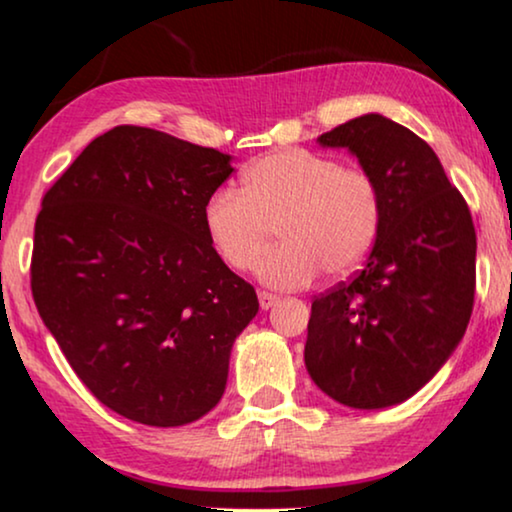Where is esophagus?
<instances>
[{"mask_svg": "<svg viewBox=\"0 0 512 512\" xmlns=\"http://www.w3.org/2000/svg\"><path fill=\"white\" fill-rule=\"evenodd\" d=\"M277 301H280V296L273 294V292H258V304H261L263 311H268V308H273Z\"/></svg>", "mask_w": 512, "mask_h": 512, "instance_id": "34e87169", "label": "esophagus"}]
</instances>
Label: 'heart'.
I'll use <instances>...</instances> for the list:
<instances>
[{
    "label": "heart",
    "mask_w": 512,
    "mask_h": 512,
    "mask_svg": "<svg viewBox=\"0 0 512 512\" xmlns=\"http://www.w3.org/2000/svg\"><path fill=\"white\" fill-rule=\"evenodd\" d=\"M380 189L368 170L308 149L263 156L242 173V192L220 187L204 206V227L216 254L246 273L277 227L282 244L263 258L258 275L282 289L318 277L346 275L368 256L380 230Z\"/></svg>",
    "instance_id": "obj_1"
}]
</instances>
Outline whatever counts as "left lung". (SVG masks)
<instances>
[{
	"instance_id": "obj_1",
	"label": "left lung",
	"mask_w": 512,
	"mask_h": 512,
	"mask_svg": "<svg viewBox=\"0 0 512 512\" xmlns=\"http://www.w3.org/2000/svg\"><path fill=\"white\" fill-rule=\"evenodd\" d=\"M344 147L380 189L368 263L311 306L304 361L330 399L375 410L410 399L463 339L475 304L477 235L463 194L430 144L380 113L339 125Z\"/></svg>"
}]
</instances>
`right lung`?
Returning <instances> with one entry per match:
<instances>
[{
	"instance_id": "1",
	"label": "right lung",
	"mask_w": 512,
	"mask_h": 512,
	"mask_svg": "<svg viewBox=\"0 0 512 512\" xmlns=\"http://www.w3.org/2000/svg\"><path fill=\"white\" fill-rule=\"evenodd\" d=\"M230 156L118 125L44 194L30 287L82 384L123 418L180 427L216 408L254 287L204 227Z\"/></svg>"
}]
</instances>
